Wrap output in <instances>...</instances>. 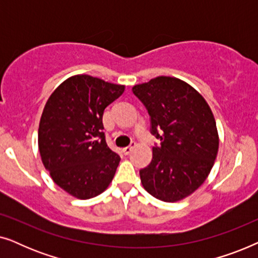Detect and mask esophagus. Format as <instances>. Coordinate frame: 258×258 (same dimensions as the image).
I'll use <instances>...</instances> for the list:
<instances>
[{
    "label": "esophagus",
    "instance_id": "obj_1",
    "mask_svg": "<svg viewBox=\"0 0 258 258\" xmlns=\"http://www.w3.org/2000/svg\"><path fill=\"white\" fill-rule=\"evenodd\" d=\"M134 147H135V143L130 144V146H128V147H124V148H123V149H122L123 154H124V155L130 154V153H132V150L134 149Z\"/></svg>",
    "mask_w": 258,
    "mask_h": 258
}]
</instances>
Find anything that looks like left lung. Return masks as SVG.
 <instances>
[{
    "label": "left lung",
    "mask_w": 258,
    "mask_h": 258,
    "mask_svg": "<svg viewBox=\"0 0 258 258\" xmlns=\"http://www.w3.org/2000/svg\"><path fill=\"white\" fill-rule=\"evenodd\" d=\"M133 93L150 117V133L160 146L141 169V182L150 195L176 202L192 194L209 175L218 150L214 115L206 100L189 84L160 76L137 84Z\"/></svg>",
    "instance_id": "left-lung-1"
}]
</instances>
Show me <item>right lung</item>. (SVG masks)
<instances>
[{
  "instance_id": "1",
  "label": "right lung",
  "mask_w": 258,
  "mask_h": 258,
  "mask_svg": "<svg viewBox=\"0 0 258 258\" xmlns=\"http://www.w3.org/2000/svg\"><path fill=\"white\" fill-rule=\"evenodd\" d=\"M124 86L89 75L64 81L48 98L38 128V149L44 167L58 186L88 200L103 192L121 161L103 133L104 109Z\"/></svg>"
}]
</instances>
